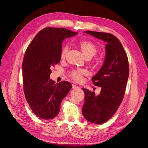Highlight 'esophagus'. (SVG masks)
<instances>
[{
	"label": "esophagus",
	"mask_w": 148,
	"mask_h": 148,
	"mask_svg": "<svg viewBox=\"0 0 148 148\" xmlns=\"http://www.w3.org/2000/svg\"><path fill=\"white\" fill-rule=\"evenodd\" d=\"M79 88V87L77 86H76L75 84H72V88H73V89H75V88Z\"/></svg>",
	"instance_id": "34e87169"
}]
</instances>
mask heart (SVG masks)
I'll use <instances>...</instances> for the list:
<instances>
[{
    "mask_svg": "<svg viewBox=\"0 0 148 148\" xmlns=\"http://www.w3.org/2000/svg\"><path fill=\"white\" fill-rule=\"evenodd\" d=\"M79 46L86 58L90 59L95 56L98 52L97 45L90 41L83 40L78 43ZM68 51V47L65 45L62 47L60 51V59L64 60L66 58V54ZM86 71L83 69H73L69 73V76L76 82H80L82 80V77L86 74Z\"/></svg>",
    "mask_w": 148,
    "mask_h": 148,
    "instance_id": "obj_1",
    "label": "heart"
}]
</instances>
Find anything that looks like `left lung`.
Returning a JSON list of instances; mask_svg holds the SVG:
<instances>
[{
    "instance_id": "1",
    "label": "left lung",
    "mask_w": 148,
    "mask_h": 148,
    "mask_svg": "<svg viewBox=\"0 0 148 148\" xmlns=\"http://www.w3.org/2000/svg\"><path fill=\"white\" fill-rule=\"evenodd\" d=\"M107 42L104 63L92 78V83L101 88L100 94L82 88L84 103L82 113L86 120L96 124L109 120L118 109L123 99L129 76L128 59L118 39L109 33L85 31Z\"/></svg>"
}]
</instances>
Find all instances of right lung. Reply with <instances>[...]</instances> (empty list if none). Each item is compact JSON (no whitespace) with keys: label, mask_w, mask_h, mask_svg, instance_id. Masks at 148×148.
Here are the masks:
<instances>
[{"label":"right lung","mask_w":148,"mask_h":148,"mask_svg":"<svg viewBox=\"0 0 148 148\" xmlns=\"http://www.w3.org/2000/svg\"><path fill=\"white\" fill-rule=\"evenodd\" d=\"M77 32L63 27H45L29 45L23 58V90L31 110L38 118L51 119L58 114L60 104L72 85L67 81L49 80L51 68L60 60L62 42Z\"/></svg>","instance_id":"1"}]
</instances>
